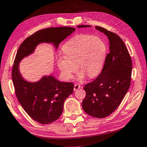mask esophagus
Returning <instances> with one entry per match:
<instances>
[{
    "mask_svg": "<svg viewBox=\"0 0 147 147\" xmlns=\"http://www.w3.org/2000/svg\"><path fill=\"white\" fill-rule=\"evenodd\" d=\"M80 87H81V85H80L79 84H75V85H74V91H76V90H78V89H80Z\"/></svg>",
    "mask_w": 147,
    "mask_h": 147,
    "instance_id": "esophagus-1",
    "label": "esophagus"
}]
</instances>
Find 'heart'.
Masks as SVG:
<instances>
[{
	"mask_svg": "<svg viewBox=\"0 0 147 147\" xmlns=\"http://www.w3.org/2000/svg\"><path fill=\"white\" fill-rule=\"evenodd\" d=\"M62 51L64 56L58 58L57 64L62 76L70 80L78 66L81 80L85 75L92 78L98 73L105 57L106 47L98 37L79 34L67 40Z\"/></svg>",
	"mask_w": 147,
	"mask_h": 147,
	"instance_id": "heart-1",
	"label": "heart"
}]
</instances>
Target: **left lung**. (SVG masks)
I'll return each mask as SVG.
<instances>
[{
  "mask_svg": "<svg viewBox=\"0 0 147 147\" xmlns=\"http://www.w3.org/2000/svg\"><path fill=\"white\" fill-rule=\"evenodd\" d=\"M90 26H78V28ZM95 28L107 36L110 53L105 58L101 73L83 89L86 96L82 102L84 111L94 118H103L116 109L131 84L132 61L122 39L116 33L100 26Z\"/></svg>",
  "mask_w": 147,
  "mask_h": 147,
  "instance_id": "1",
  "label": "left lung"
}]
</instances>
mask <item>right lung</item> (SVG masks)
I'll use <instances>...</instances> for the list:
<instances>
[{
    "label": "right lung",
    "mask_w": 147,
    "mask_h": 147,
    "mask_svg": "<svg viewBox=\"0 0 147 147\" xmlns=\"http://www.w3.org/2000/svg\"><path fill=\"white\" fill-rule=\"evenodd\" d=\"M74 31L76 29L71 27L40 29L24 40L16 55L12 70L16 96L27 114L41 124L51 123L60 118L64 101L73 93L74 85L71 82H60L52 76L42 77L35 83L28 82L22 78L19 63L41 42H53L57 49L58 45Z\"/></svg>",
    "instance_id": "add662e5"
}]
</instances>
